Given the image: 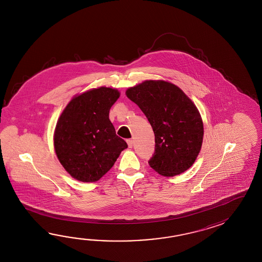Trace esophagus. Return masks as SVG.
Here are the masks:
<instances>
[{"label":"esophagus","mask_w":262,"mask_h":262,"mask_svg":"<svg viewBox=\"0 0 262 262\" xmlns=\"http://www.w3.org/2000/svg\"><path fill=\"white\" fill-rule=\"evenodd\" d=\"M126 142H127L129 148H132V147H133V140H132V139H127Z\"/></svg>","instance_id":"obj_1"}]
</instances>
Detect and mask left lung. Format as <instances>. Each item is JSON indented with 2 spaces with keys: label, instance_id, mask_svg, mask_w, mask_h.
<instances>
[{
  "label": "left lung",
  "instance_id": "1",
  "mask_svg": "<svg viewBox=\"0 0 262 262\" xmlns=\"http://www.w3.org/2000/svg\"><path fill=\"white\" fill-rule=\"evenodd\" d=\"M125 95L144 113L156 137L150 167L165 177L187 170L199 156L203 141V122L194 102L175 84L145 80Z\"/></svg>",
  "mask_w": 262,
  "mask_h": 262
}]
</instances>
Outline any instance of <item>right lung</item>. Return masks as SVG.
I'll return each mask as SVG.
<instances>
[{
	"instance_id": "obj_1",
	"label": "right lung",
	"mask_w": 262,
	"mask_h": 262,
	"mask_svg": "<svg viewBox=\"0 0 262 262\" xmlns=\"http://www.w3.org/2000/svg\"><path fill=\"white\" fill-rule=\"evenodd\" d=\"M120 95L117 89L104 86L76 95L57 121L56 156L67 172L79 182L100 180L127 148L108 118Z\"/></svg>"
}]
</instances>
